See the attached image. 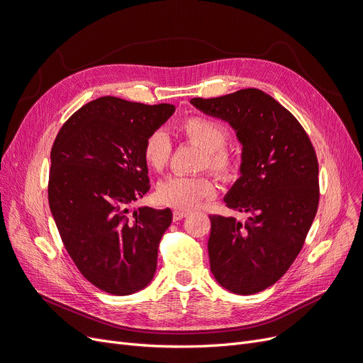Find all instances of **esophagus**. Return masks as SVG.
I'll list each match as a JSON object with an SVG mask.
<instances>
[{
	"label": "esophagus",
	"mask_w": 363,
	"mask_h": 363,
	"mask_svg": "<svg viewBox=\"0 0 363 363\" xmlns=\"http://www.w3.org/2000/svg\"><path fill=\"white\" fill-rule=\"evenodd\" d=\"M187 214H189V213L184 211V210H174V211H172V219H174V220H182L183 217H186Z\"/></svg>",
	"instance_id": "obj_1"
}]
</instances>
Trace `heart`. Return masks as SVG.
Here are the masks:
<instances>
[{
  "mask_svg": "<svg viewBox=\"0 0 363 363\" xmlns=\"http://www.w3.org/2000/svg\"><path fill=\"white\" fill-rule=\"evenodd\" d=\"M180 131L187 141L202 149L201 167L210 168L220 179L229 180L237 174L238 159L225 147L226 128L208 118L194 116L180 125ZM144 159L155 171H162L171 156V141L164 131L152 133L143 149ZM216 194V183L207 176H171L157 184V199L165 206L192 210L206 198Z\"/></svg>",
  "mask_w": 363,
  "mask_h": 363,
  "instance_id": "obj_1",
  "label": "heart"
}]
</instances>
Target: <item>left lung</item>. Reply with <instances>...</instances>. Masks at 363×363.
I'll return each instance as SVG.
<instances>
[{
  "instance_id": "obj_1",
  "label": "left lung",
  "mask_w": 363,
  "mask_h": 363,
  "mask_svg": "<svg viewBox=\"0 0 363 363\" xmlns=\"http://www.w3.org/2000/svg\"><path fill=\"white\" fill-rule=\"evenodd\" d=\"M191 104L226 121L242 146L240 179L223 201L249 217L244 223L210 217V269L232 294L265 291L294 264L317 213L313 144L295 116L259 89L194 98Z\"/></svg>"
}]
</instances>
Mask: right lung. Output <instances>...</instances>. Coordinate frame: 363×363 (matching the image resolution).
Segmentation results:
<instances>
[{
    "label": "right lung",
    "mask_w": 363,
    "mask_h": 363,
    "mask_svg": "<svg viewBox=\"0 0 363 363\" xmlns=\"http://www.w3.org/2000/svg\"><path fill=\"white\" fill-rule=\"evenodd\" d=\"M176 111L101 96L64 123L50 152L49 206L62 242L94 286L133 295L155 277L169 208L128 206L149 191L143 149Z\"/></svg>",
    "instance_id": "add662e5"
}]
</instances>
